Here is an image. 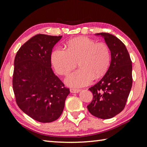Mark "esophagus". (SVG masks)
Returning a JSON list of instances; mask_svg holds the SVG:
<instances>
[{
	"mask_svg": "<svg viewBox=\"0 0 147 147\" xmlns=\"http://www.w3.org/2000/svg\"><path fill=\"white\" fill-rule=\"evenodd\" d=\"M80 89H75V88H71L70 89V91L71 93H78L80 92Z\"/></svg>",
	"mask_w": 147,
	"mask_h": 147,
	"instance_id": "esophagus-1",
	"label": "esophagus"
}]
</instances>
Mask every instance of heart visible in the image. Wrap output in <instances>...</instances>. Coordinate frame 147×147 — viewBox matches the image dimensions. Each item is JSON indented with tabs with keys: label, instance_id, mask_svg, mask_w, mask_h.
I'll use <instances>...</instances> for the list:
<instances>
[{
	"label": "heart",
	"instance_id": "heart-1",
	"mask_svg": "<svg viewBox=\"0 0 147 147\" xmlns=\"http://www.w3.org/2000/svg\"><path fill=\"white\" fill-rule=\"evenodd\" d=\"M65 49H56L51 54V61L57 73L67 75L75 68H80L65 78L69 86L88 85L94 78L103 76L108 68L110 51L105 43L95 41L86 37H78L69 41Z\"/></svg>",
	"mask_w": 147,
	"mask_h": 147
}]
</instances>
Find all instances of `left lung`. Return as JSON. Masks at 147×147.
I'll use <instances>...</instances> for the list:
<instances>
[{
	"instance_id": "left-lung-1",
	"label": "left lung",
	"mask_w": 147,
	"mask_h": 147,
	"mask_svg": "<svg viewBox=\"0 0 147 147\" xmlns=\"http://www.w3.org/2000/svg\"><path fill=\"white\" fill-rule=\"evenodd\" d=\"M104 38L111 52V63L105 75L89 88L93 94L88 109L96 117L107 119L117 115L125 107L132 86V65L124 44L108 33L96 34Z\"/></svg>"
}]
</instances>
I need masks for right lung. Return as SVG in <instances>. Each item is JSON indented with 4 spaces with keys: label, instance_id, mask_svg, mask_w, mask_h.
I'll list each match as a JSON object with an SVG mask.
<instances>
[{
    "label": "right lung",
    "instance_id": "right-lung-1",
    "mask_svg": "<svg viewBox=\"0 0 147 147\" xmlns=\"http://www.w3.org/2000/svg\"><path fill=\"white\" fill-rule=\"evenodd\" d=\"M62 36L38 34L17 51L13 89L19 108L34 120L51 123L61 115L69 88L51 68V53Z\"/></svg>",
    "mask_w": 147,
    "mask_h": 147
}]
</instances>
